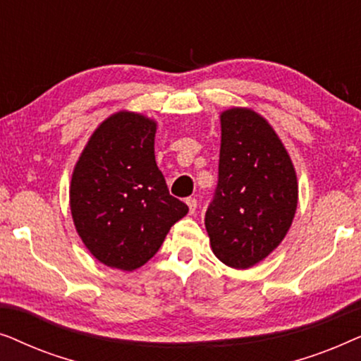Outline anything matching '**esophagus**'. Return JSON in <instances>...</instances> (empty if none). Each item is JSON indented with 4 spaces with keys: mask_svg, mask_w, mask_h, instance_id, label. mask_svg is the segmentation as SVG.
Here are the masks:
<instances>
[{
    "mask_svg": "<svg viewBox=\"0 0 361 361\" xmlns=\"http://www.w3.org/2000/svg\"><path fill=\"white\" fill-rule=\"evenodd\" d=\"M185 204H187V207H189L190 214H194L195 209H197V200L194 199V197H189V199H185Z\"/></svg>",
    "mask_w": 361,
    "mask_h": 361,
    "instance_id": "34e87169",
    "label": "esophagus"
}]
</instances>
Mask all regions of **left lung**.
I'll use <instances>...</instances> for the list:
<instances>
[{"label": "left lung", "mask_w": 361, "mask_h": 361, "mask_svg": "<svg viewBox=\"0 0 361 361\" xmlns=\"http://www.w3.org/2000/svg\"><path fill=\"white\" fill-rule=\"evenodd\" d=\"M219 184L205 214L214 255L246 269L279 246L298 209V177L268 121L250 108L220 115Z\"/></svg>", "instance_id": "obj_1"}]
</instances>
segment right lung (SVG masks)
I'll return each instance as SVG.
<instances>
[{"mask_svg": "<svg viewBox=\"0 0 361 361\" xmlns=\"http://www.w3.org/2000/svg\"><path fill=\"white\" fill-rule=\"evenodd\" d=\"M156 121L118 111L93 131L71 182L73 225L100 263L141 268L189 207L169 194L156 164Z\"/></svg>", "mask_w": 361, "mask_h": 361, "instance_id": "1", "label": "right lung"}]
</instances>
